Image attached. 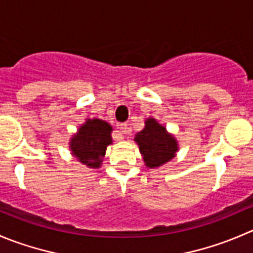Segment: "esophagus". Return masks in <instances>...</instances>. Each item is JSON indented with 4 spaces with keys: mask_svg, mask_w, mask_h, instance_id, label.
<instances>
[{
    "mask_svg": "<svg viewBox=\"0 0 253 253\" xmlns=\"http://www.w3.org/2000/svg\"><path fill=\"white\" fill-rule=\"evenodd\" d=\"M119 128H120V132H121L122 134L128 133V131H129L128 125H127V124H121V125H119Z\"/></svg>",
    "mask_w": 253,
    "mask_h": 253,
    "instance_id": "1",
    "label": "esophagus"
}]
</instances>
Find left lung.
<instances>
[{
	"instance_id": "8db88e82",
	"label": "left lung",
	"mask_w": 253,
	"mask_h": 253,
	"mask_svg": "<svg viewBox=\"0 0 253 253\" xmlns=\"http://www.w3.org/2000/svg\"><path fill=\"white\" fill-rule=\"evenodd\" d=\"M134 141L139 145L145 165L148 168H158L175 157L177 143L162 125L154 119H148L145 127L136 134Z\"/></svg>"
}]
</instances>
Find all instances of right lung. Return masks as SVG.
I'll return each mask as SVG.
<instances>
[{"instance_id":"add662e5","label":"right lung","mask_w":253,"mask_h":253,"mask_svg":"<svg viewBox=\"0 0 253 253\" xmlns=\"http://www.w3.org/2000/svg\"><path fill=\"white\" fill-rule=\"evenodd\" d=\"M111 131L112 128L108 122L99 119L88 120L71 141L73 155L89 168H99L106 148L112 142Z\"/></svg>"}]
</instances>
